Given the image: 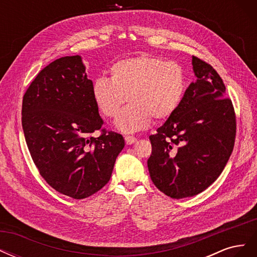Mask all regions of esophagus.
I'll use <instances>...</instances> for the list:
<instances>
[{
    "instance_id": "34e87169",
    "label": "esophagus",
    "mask_w": 257,
    "mask_h": 257,
    "mask_svg": "<svg viewBox=\"0 0 257 257\" xmlns=\"http://www.w3.org/2000/svg\"><path fill=\"white\" fill-rule=\"evenodd\" d=\"M124 139H125V143H126V145H132V144L136 143V141H137V138H136V137H134V136H130V135H126L125 137H124Z\"/></svg>"
}]
</instances>
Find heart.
<instances>
[{"label": "heart", "instance_id": "obj_1", "mask_svg": "<svg viewBox=\"0 0 257 257\" xmlns=\"http://www.w3.org/2000/svg\"><path fill=\"white\" fill-rule=\"evenodd\" d=\"M109 74L110 80L99 77L93 82L92 96L106 118H113L128 98L131 104L115 119L116 127L125 133L148 127L152 118L168 119L186 91L183 67L159 57L144 54L116 61Z\"/></svg>", "mask_w": 257, "mask_h": 257}]
</instances>
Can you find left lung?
Listing matches in <instances>:
<instances>
[{
  "mask_svg": "<svg viewBox=\"0 0 257 257\" xmlns=\"http://www.w3.org/2000/svg\"><path fill=\"white\" fill-rule=\"evenodd\" d=\"M196 81L177 111L150 135L151 180L165 195L180 199L205 191L221 175L234 149L236 114L215 69L192 59Z\"/></svg>",
  "mask_w": 257,
  "mask_h": 257,
  "instance_id": "1",
  "label": "left lung"
}]
</instances>
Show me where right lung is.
I'll list each match as a JSON object with an SVG mask.
<instances>
[{"instance_id":"right-lung-1","label":"right lung","mask_w":257,"mask_h":257,"mask_svg":"<svg viewBox=\"0 0 257 257\" xmlns=\"http://www.w3.org/2000/svg\"><path fill=\"white\" fill-rule=\"evenodd\" d=\"M80 56L51 62L22 99V128L31 157L51 188L75 199L105 186L124 148L121 134L103 128L92 80ZM99 130L94 138L91 134Z\"/></svg>"}]
</instances>
